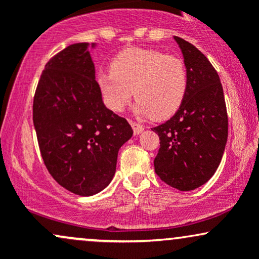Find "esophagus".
<instances>
[{
  "label": "esophagus",
  "mask_w": 259,
  "mask_h": 259,
  "mask_svg": "<svg viewBox=\"0 0 259 259\" xmlns=\"http://www.w3.org/2000/svg\"><path fill=\"white\" fill-rule=\"evenodd\" d=\"M129 121H130V124H132V127H133L134 134H135V135H139V134H141L142 132H144V129H145L144 126L140 125V124L135 123V121H133V120H129Z\"/></svg>",
  "instance_id": "34e87169"
}]
</instances>
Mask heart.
Segmentation results:
<instances>
[{
  "instance_id": "heart-1",
  "label": "heart",
  "mask_w": 259,
  "mask_h": 259,
  "mask_svg": "<svg viewBox=\"0 0 259 259\" xmlns=\"http://www.w3.org/2000/svg\"><path fill=\"white\" fill-rule=\"evenodd\" d=\"M97 84L113 111H123L135 95L136 114L165 119L183 103L187 70L175 56H165L156 50L129 49L115 56L109 72L99 74Z\"/></svg>"
}]
</instances>
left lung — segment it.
<instances>
[{
    "instance_id": "8db88e82",
    "label": "left lung",
    "mask_w": 259,
    "mask_h": 259,
    "mask_svg": "<svg viewBox=\"0 0 259 259\" xmlns=\"http://www.w3.org/2000/svg\"><path fill=\"white\" fill-rule=\"evenodd\" d=\"M184 56L187 90L177 113L152 127L159 136L154 171L169 186L190 191L218 169L228 140V114L218 73L192 44L174 36Z\"/></svg>"
}]
</instances>
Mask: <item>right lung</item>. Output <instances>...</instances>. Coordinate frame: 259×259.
<instances>
[{"mask_svg": "<svg viewBox=\"0 0 259 259\" xmlns=\"http://www.w3.org/2000/svg\"><path fill=\"white\" fill-rule=\"evenodd\" d=\"M95 79L89 44L70 45L45 65L32 105L47 170L79 196H92L108 186L118 151L133 136L125 118L105 106Z\"/></svg>", "mask_w": 259, "mask_h": 259, "instance_id": "add662e5", "label": "right lung"}]
</instances>
